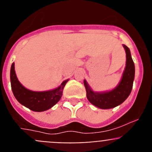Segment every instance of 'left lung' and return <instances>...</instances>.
I'll return each instance as SVG.
<instances>
[{
	"label": "left lung",
	"mask_w": 152,
	"mask_h": 152,
	"mask_svg": "<svg viewBox=\"0 0 152 152\" xmlns=\"http://www.w3.org/2000/svg\"><path fill=\"white\" fill-rule=\"evenodd\" d=\"M126 53L125 70L119 85L113 90L107 93H94L84 80L87 98L93 105L100 109H111L122 104L129 96L134 78V65L129 48L124 45Z\"/></svg>",
	"instance_id": "8db88e82"
}]
</instances>
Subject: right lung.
<instances>
[{
  "label": "right lung",
  "instance_id": "add662e5",
  "mask_svg": "<svg viewBox=\"0 0 152 152\" xmlns=\"http://www.w3.org/2000/svg\"><path fill=\"white\" fill-rule=\"evenodd\" d=\"M11 86L13 94L22 105L34 112H42L51 108L56 104L62 96L64 87L68 79L53 90L45 92H34L25 88L18 81L15 71V63H12L10 71Z\"/></svg>",
  "mask_w": 152,
  "mask_h": 152
}]
</instances>
